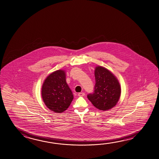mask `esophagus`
Segmentation results:
<instances>
[{
  "mask_svg": "<svg viewBox=\"0 0 159 159\" xmlns=\"http://www.w3.org/2000/svg\"><path fill=\"white\" fill-rule=\"evenodd\" d=\"M84 95H85V93H83V92H81V93H78L79 97H83Z\"/></svg>",
  "mask_w": 159,
  "mask_h": 159,
  "instance_id": "34e87169",
  "label": "esophagus"
}]
</instances>
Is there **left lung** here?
I'll return each mask as SVG.
<instances>
[{
  "label": "left lung",
  "mask_w": 159,
  "mask_h": 159,
  "mask_svg": "<svg viewBox=\"0 0 159 159\" xmlns=\"http://www.w3.org/2000/svg\"><path fill=\"white\" fill-rule=\"evenodd\" d=\"M94 74V90L87 97L97 108L108 111L114 107L120 99L121 93L120 83L114 74L105 67L97 66Z\"/></svg>",
  "instance_id": "8db88e82"
}]
</instances>
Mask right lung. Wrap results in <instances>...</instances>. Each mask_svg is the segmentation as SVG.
Listing matches in <instances>:
<instances>
[{"label": "right lung", "mask_w": 159, "mask_h": 159, "mask_svg": "<svg viewBox=\"0 0 159 159\" xmlns=\"http://www.w3.org/2000/svg\"><path fill=\"white\" fill-rule=\"evenodd\" d=\"M45 105L55 113H62L70 106L74 96L66 81L65 70H56L46 78L42 86Z\"/></svg>", "instance_id": "1"}]
</instances>
